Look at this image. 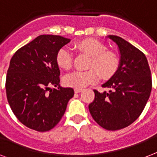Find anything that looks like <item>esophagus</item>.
Here are the masks:
<instances>
[{
    "label": "esophagus",
    "instance_id": "obj_1",
    "mask_svg": "<svg viewBox=\"0 0 157 157\" xmlns=\"http://www.w3.org/2000/svg\"><path fill=\"white\" fill-rule=\"evenodd\" d=\"M74 91H75V93L78 94V93H80V92H81V91H82V89L76 88V89H75V90H74Z\"/></svg>",
    "mask_w": 157,
    "mask_h": 157
}]
</instances>
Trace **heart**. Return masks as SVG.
Segmentation results:
<instances>
[{
	"instance_id": "b5f03b06",
	"label": "heart",
	"mask_w": 157,
	"mask_h": 157,
	"mask_svg": "<svg viewBox=\"0 0 157 157\" xmlns=\"http://www.w3.org/2000/svg\"><path fill=\"white\" fill-rule=\"evenodd\" d=\"M75 47L81 52L90 57L85 71H73L65 76V85L73 88H84L97 82L99 73L103 79L114 76L119 68V59L114 52L107 50V46L94 39H86L76 43ZM72 53L67 47H63L56 54V63L59 67L69 69L72 65Z\"/></svg>"
}]
</instances>
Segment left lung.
<instances>
[{
    "mask_svg": "<svg viewBox=\"0 0 157 157\" xmlns=\"http://www.w3.org/2000/svg\"><path fill=\"white\" fill-rule=\"evenodd\" d=\"M117 44L120 52L119 68L103 85L110 89L100 93L89 105L93 119L107 130L129 126L144 111L151 91V70L144 53L123 38L107 36Z\"/></svg>",
    "mask_w": 157,
    "mask_h": 157,
    "instance_id": "1",
    "label": "left lung"
}]
</instances>
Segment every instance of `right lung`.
<instances>
[{"label":"right lung","instance_id":"obj_1","mask_svg":"<svg viewBox=\"0 0 157 157\" xmlns=\"http://www.w3.org/2000/svg\"><path fill=\"white\" fill-rule=\"evenodd\" d=\"M70 40L61 36L40 35L11 58L6 96L13 114L30 129L39 132L53 129L73 97V89L60 86L56 63L58 51Z\"/></svg>","mask_w":157,"mask_h":157}]
</instances>
